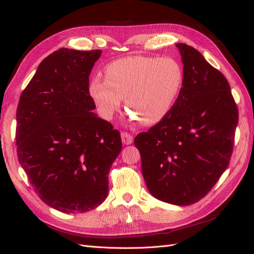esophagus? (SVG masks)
<instances>
[{"mask_svg":"<svg viewBox=\"0 0 254 254\" xmlns=\"http://www.w3.org/2000/svg\"><path fill=\"white\" fill-rule=\"evenodd\" d=\"M121 136H122V142L124 143L125 145H129V144H131L133 142V136L128 132L123 131L121 133Z\"/></svg>","mask_w":254,"mask_h":254,"instance_id":"34e87169","label":"esophagus"}]
</instances>
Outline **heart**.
I'll use <instances>...</instances> for the list:
<instances>
[{
    "label": "heart",
    "instance_id": "1",
    "mask_svg": "<svg viewBox=\"0 0 254 254\" xmlns=\"http://www.w3.org/2000/svg\"><path fill=\"white\" fill-rule=\"evenodd\" d=\"M104 73L105 79L94 77L89 84L101 117L112 120L125 98L131 118L143 125H155L166 117L184 77L180 63L173 57L128 56L107 64Z\"/></svg>",
    "mask_w": 254,
    "mask_h": 254
}]
</instances>
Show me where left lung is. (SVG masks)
Returning <instances> with one entry per match:
<instances>
[{"instance_id":"8db88e82","label":"left lung","mask_w":254,"mask_h":254,"mask_svg":"<svg viewBox=\"0 0 254 254\" xmlns=\"http://www.w3.org/2000/svg\"><path fill=\"white\" fill-rule=\"evenodd\" d=\"M183 84L166 117L135 136L142 173L153 197L177 205L202 199L232 156L238 109L227 78L194 48L176 44Z\"/></svg>"}]
</instances>
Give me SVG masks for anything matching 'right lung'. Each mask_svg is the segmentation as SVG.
Segmentation results:
<instances>
[{
	"label": "right lung",
	"instance_id": "add662e5",
	"mask_svg": "<svg viewBox=\"0 0 254 254\" xmlns=\"http://www.w3.org/2000/svg\"><path fill=\"white\" fill-rule=\"evenodd\" d=\"M101 50L60 49L45 58L17 108V155L43 202L64 213L95 209L122 150L120 131L92 110L89 75Z\"/></svg>",
	"mask_w": 254,
	"mask_h": 254
}]
</instances>
